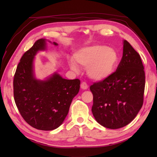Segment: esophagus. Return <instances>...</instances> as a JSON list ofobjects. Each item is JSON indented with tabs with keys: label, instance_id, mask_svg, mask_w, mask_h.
<instances>
[{
	"label": "esophagus",
	"instance_id": "obj_1",
	"mask_svg": "<svg viewBox=\"0 0 157 157\" xmlns=\"http://www.w3.org/2000/svg\"><path fill=\"white\" fill-rule=\"evenodd\" d=\"M81 88L82 89H83V90H86L88 88V84H86V82H82V84H81Z\"/></svg>",
	"mask_w": 157,
	"mask_h": 157
}]
</instances>
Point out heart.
I'll return each mask as SVG.
<instances>
[{
    "label": "heart",
    "mask_w": 157,
    "mask_h": 157,
    "mask_svg": "<svg viewBox=\"0 0 157 157\" xmlns=\"http://www.w3.org/2000/svg\"><path fill=\"white\" fill-rule=\"evenodd\" d=\"M75 61L83 67L87 68V74L96 81L109 78L117 64L118 55L114 49L104 45H94L79 50L74 55ZM70 67L75 72L78 66L69 61Z\"/></svg>",
    "instance_id": "1"
}]
</instances>
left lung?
<instances>
[{
	"instance_id": "8db88e82",
	"label": "left lung",
	"mask_w": 157,
	"mask_h": 157,
	"mask_svg": "<svg viewBox=\"0 0 157 157\" xmlns=\"http://www.w3.org/2000/svg\"><path fill=\"white\" fill-rule=\"evenodd\" d=\"M144 88L145 73L140 56L125 40L116 71L90 87L93 94L92 112L96 121L113 129L129 124L142 108Z\"/></svg>"
}]
</instances>
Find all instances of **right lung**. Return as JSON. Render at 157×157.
I'll return each instance as SVG.
<instances>
[{"instance_id":"right-lung-1","label":"right lung","mask_w":157,"mask_h":157,"mask_svg":"<svg viewBox=\"0 0 157 157\" xmlns=\"http://www.w3.org/2000/svg\"><path fill=\"white\" fill-rule=\"evenodd\" d=\"M45 48L46 40L41 38L23 55L14 75L13 95L19 113L29 125L50 131L61 125L67 115L72 100L79 92L80 80L66 79L58 73L45 81L35 79L34 56Z\"/></svg>"}]
</instances>
